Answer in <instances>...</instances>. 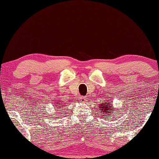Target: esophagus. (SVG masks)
Instances as JSON below:
<instances>
[{"label":"esophagus","instance_id":"1","mask_svg":"<svg viewBox=\"0 0 159 159\" xmlns=\"http://www.w3.org/2000/svg\"><path fill=\"white\" fill-rule=\"evenodd\" d=\"M79 101L80 102H85L86 101V98L85 97H83V96H80L79 98Z\"/></svg>","mask_w":159,"mask_h":159}]
</instances>
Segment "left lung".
Instances as JSON below:
<instances>
[{"mask_svg":"<svg viewBox=\"0 0 159 159\" xmlns=\"http://www.w3.org/2000/svg\"><path fill=\"white\" fill-rule=\"evenodd\" d=\"M112 104L110 103L109 100H107L104 101V103H102L99 105V111L102 112V118H104V119L109 117H111V116H113V114L114 113V108L112 109Z\"/></svg>","mask_w":159,"mask_h":159,"instance_id":"left-lung-1","label":"left lung"}]
</instances>
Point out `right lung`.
Masks as SVG:
<instances>
[{"label": "right lung", "instance_id": "1", "mask_svg": "<svg viewBox=\"0 0 159 159\" xmlns=\"http://www.w3.org/2000/svg\"><path fill=\"white\" fill-rule=\"evenodd\" d=\"M64 107V105H63L62 104H60V103H57H57H56V107H55V108H57V109H60V110H59V111H61L60 109H61ZM57 109H56V110H57Z\"/></svg>", "mask_w": 159, "mask_h": 159}]
</instances>
